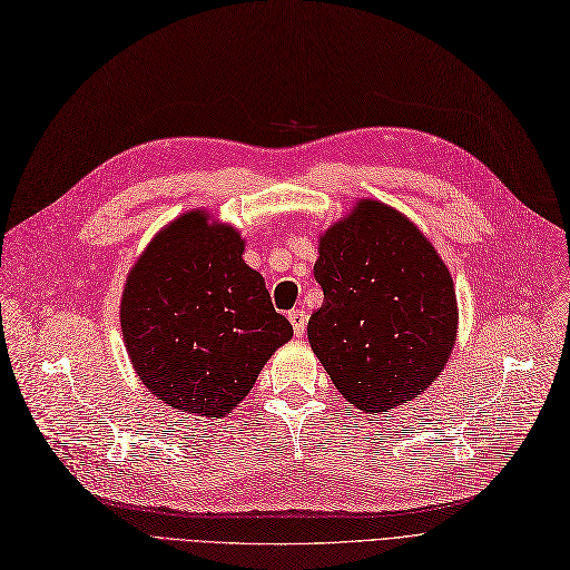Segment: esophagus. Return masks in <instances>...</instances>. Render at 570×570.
<instances>
[{"label": "esophagus", "instance_id": "34e87169", "mask_svg": "<svg viewBox=\"0 0 570 570\" xmlns=\"http://www.w3.org/2000/svg\"><path fill=\"white\" fill-rule=\"evenodd\" d=\"M288 322L293 326V333H296V338H303L307 328V314L303 309H293L288 312Z\"/></svg>", "mask_w": 570, "mask_h": 570}]
</instances>
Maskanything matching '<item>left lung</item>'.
I'll list each match as a JSON object with an SVG mask.
<instances>
[{
	"label": "left lung",
	"instance_id": "left-lung-1",
	"mask_svg": "<svg viewBox=\"0 0 570 570\" xmlns=\"http://www.w3.org/2000/svg\"><path fill=\"white\" fill-rule=\"evenodd\" d=\"M324 303L307 338L347 402L383 413L413 402L444 371L458 338L453 277L402 210L360 199L320 235Z\"/></svg>",
	"mask_w": 570,
	"mask_h": 570
}]
</instances>
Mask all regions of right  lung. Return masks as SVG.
<instances>
[{
	"label": "right lung",
	"mask_w": 570,
	"mask_h": 570,
	"mask_svg": "<svg viewBox=\"0 0 570 570\" xmlns=\"http://www.w3.org/2000/svg\"><path fill=\"white\" fill-rule=\"evenodd\" d=\"M242 253L235 225L195 208L164 225L129 269L124 347L147 392L174 411L227 417L293 338Z\"/></svg>",
	"instance_id": "1"
}]
</instances>
